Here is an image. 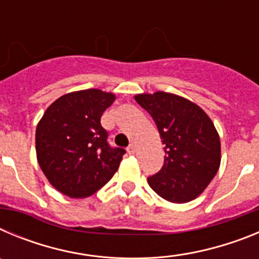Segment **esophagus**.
I'll return each mask as SVG.
<instances>
[{
	"mask_svg": "<svg viewBox=\"0 0 259 259\" xmlns=\"http://www.w3.org/2000/svg\"><path fill=\"white\" fill-rule=\"evenodd\" d=\"M127 150H128V153H130V154H134L135 150H136V145H135L134 143L130 144V146L127 148Z\"/></svg>",
	"mask_w": 259,
	"mask_h": 259,
	"instance_id": "obj_1",
	"label": "esophagus"
}]
</instances>
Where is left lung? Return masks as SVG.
<instances>
[{
  "instance_id": "1",
  "label": "left lung",
  "mask_w": 259,
  "mask_h": 259,
  "mask_svg": "<svg viewBox=\"0 0 259 259\" xmlns=\"http://www.w3.org/2000/svg\"><path fill=\"white\" fill-rule=\"evenodd\" d=\"M135 100L152 115L166 153L161 170L148 178L150 188L174 203L194 200L221 166V140L214 123L200 106L172 93H143Z\"/></svg>"
}]
</instances>
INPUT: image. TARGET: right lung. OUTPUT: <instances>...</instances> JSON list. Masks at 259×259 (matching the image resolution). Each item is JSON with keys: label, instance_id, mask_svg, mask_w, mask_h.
I'll return each mask as SVG.
<instances>
[{"label": "right lung", "instance_id": "1", "mask_svg": "<svg viewBox=\"0 0 259 259\" xmlns=\"http://www.w3.org/2000/svg\"><path fill=\"white\" fill-rule=\"evenodd\" d=\"M115 96L100 89L67 93L53 102L36 128V154L50 184L72 198L88 197L118 170L123 148H111L101 116Z\"/></svg>", "mask_w": 259, "mask_h": 259}]
</instances>
